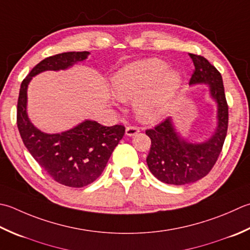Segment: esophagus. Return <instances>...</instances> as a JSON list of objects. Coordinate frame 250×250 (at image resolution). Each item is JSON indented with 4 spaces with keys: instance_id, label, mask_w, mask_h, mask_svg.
Here are the masks:
<instances>
[{
    "instance_id": "1",
    "label": "esophagus",
    "mask_w": 250,
    "mask_h": 250,
    "mask_svg": "<svg viewBox=\"0 0 250 250\" xmlns=\"http://www.w3.org/2000/svg\"><path fill=\"white\" fill-rule=\"evenodd\" d=\"M140 132L139 128L136 126H126L125 128V135L126 136H134Z\"/></svg>"
}]
</instances>
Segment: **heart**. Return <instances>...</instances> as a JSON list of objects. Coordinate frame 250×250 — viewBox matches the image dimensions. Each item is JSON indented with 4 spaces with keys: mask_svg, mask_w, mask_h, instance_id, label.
<instances>
[{
    "mask_svg": "<svg viewBox=\"0 0 250 250\" xmlns=\"http://www.w3.org/2000/svg\"><path fill=\"white\" fill-rule=\"evenodd\" d=\"M115 95L134 101L138 119L145 124L164 119L184 85L182 71L159 58H146L121 67L111 80Z\"/></svg>",
    "mask_w": 250,
    "mask_h": 250,
    "instance_id": "heart-1",
    "label": "heart"
}]
</instances>
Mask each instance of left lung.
<instances>
[{
  "label": "left lung",
  "instance_id": "left-lung-1",
  "mask_svg": "<svg viewBox=\"0 0 250 250\" xmlns=\"http://www.w3.org/2000/svg\"><path fill=\"white\" fill-rule=\"evenodd\" d=\"M189 57L195 66L189 85H207L210 99L217 105V126L209 138L200 142L184 138L173 117L146 131L151 141L146 158L150 172L161 182L173 185L194 183L206 177L221 153L228 131L229 108L221 73L205 57L194 54Z\"/></svg>",
  "mask_w": 250,
  "mask_h": 250
}]
</instances>
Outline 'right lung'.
Segmentation results:
<instances>
[{"label":"right lung","instance_id":"obj_1","mask_svg":"<svg viewBox=\"0 0 250 250\" xmlns=\"http://www.w3.org/2000/svg\"><path fill=\"white\" fill-rule=\"evenodd\" d=\"M89 55L90 52H67L39 62L21 82L17 104V126L24 146L56 182L70 188L86 187L100 177L125 135V126H105L85 119L61 133H46L29 118L27 92L29 83L39 73L67 70Z\"/></svg>","mask_w":250,"mask_h":250}]
</instances>
